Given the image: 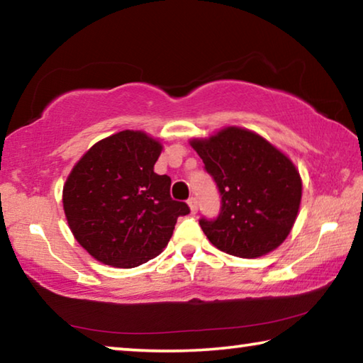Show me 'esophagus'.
Returning a JSON list of instances; mask_svg holds the SVG:
<instances>
[{
  "label": "esophagus",
  "mask_w": 363,
  "mask_h": 363,
  "mask_svg": "<svg viewBox=\"0 0 363 363\" xmlns=\"http://www.w3.org/2000/svg\"><path fill=\"white\" fill-rule=\"evenodd\" d=\"M187 205H189V208H190V213L192 214H195L196 211H199V203H196V200L194 199H189V201H187Z\"/></svg>",
  "instance_id": "esophagus-1"
}]
</instances>
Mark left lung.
I'll use <instances>...</instances> for the list:
<instances>
[{"label": "left lung", "instance_id": "left-lung-1", "mask_svg": "<svg viewBox=\"0 0 363 363\" xmlns=\"http://www.w3.org/2000/svg\"><path fill=\"white\" fill-rule=\"evenodd\" d=\"M190 145L218 184V219H200L214 247L238 257H259L279 248L298 218L303 181L294 163L267 139L227 126Z\"/></svg>", "mask_w": 363, "mask_h": 363}]
</instances>
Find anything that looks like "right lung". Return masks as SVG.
Returning <instances> with one entry per match:
<instances>
[{
	"label": "right lung",
	"instance_id": "1",
	"mask_svg": "<svg viewBox=\"0 0 363 363\" xmlns=\"http://www.w3.org/2000/svg\"><path fill=\"white\" fill-rule=\"evenodd\" d=\"M163 145L125 130L96 143L64 184V213L75 240L107 266L131 269L162 253L176 220L190 213L171 199L169 176L153 171Z\"/></svg>",
	"mask_w": 363,
	"mask_h": 363
}]
</instances>
